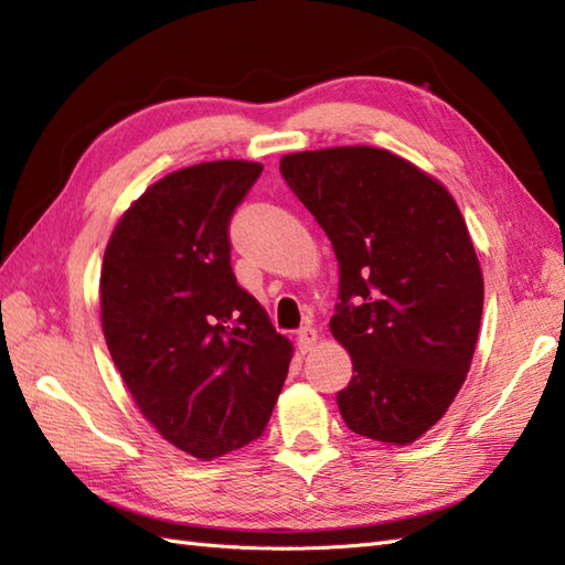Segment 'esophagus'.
I'll return each instance as SVG.
<instances>
[{"instance_id":"1","label":"esophagus","mask_w":565,"mask_h":565,"mask_svg":"<svg viewBox=\"0 0 565 565\" xmlns=\"http://www.w3.org/2000/svg\"><path fill=\"white\" fill-rule=\"evenodd\" d=\"M296 340H298V350L301 352H308L310 347H313L316 342H318V330L316 328H310V326H306V328H301L296 332Z\"/></svg>"}]
</instances>
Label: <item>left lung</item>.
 Here are the masks:
<instances>
[{"instance_id": "1", "label": "left lung", "mask_w": 565, "mask_h": 565, "mask_svg": "<svg viewBox=\"0 0 565 565\" xmlns=\"http://www.w3.org/2000/svg\"><path fill=\"white\" fill-rule=\"evenodd\" d=\"M279 170L340 264L330 330L354 369L338 393L344 423L411 444L447 413L476 352L483 274L463 215L437 179L381 148L294 152Z\"/></svg>"}]
</instances>
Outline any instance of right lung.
I'll return each mask as SVG.
<instances>
[{
  "mask_svg": "<svg viewBox=\"0 0 565 565\" xmlns=\"http://www.w3.org/2000/svg\"><path fill=\"white\" fill-rule=\"evenodd\" d=\"M259 162L184 167L146 189L104 252L102 328L140 413L196 459L255 441L289 374L291 342L231 267L237 203Z\"/></svg>",
  "mask_w": 565,
  "mask_h": 565,
  "instance_id": "obj_1",
  "label": "right lung"
}]
</instances>
